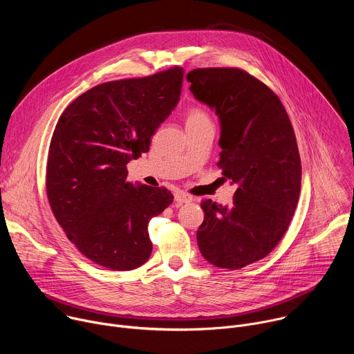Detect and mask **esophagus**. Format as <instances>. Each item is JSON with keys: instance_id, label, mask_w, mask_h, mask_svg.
<instances>
[{"instance_id": "esophagus-1", "label": "esophagus", "mask_w": 354, "mask_h": 354, "mask_svg": "<svg viewBox=\"0 0 354 354\" xmlns=\"http://www.w3.org/2000/svg\"><path fill=\"white\" fill-rule=\"evenodd\" d=\"M192 200H193V197L190 194L185 193V192H176L175 193V201H176L178 206H180L183 203H190Z\"/></svg>"}]
</instances>
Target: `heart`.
Segmentation results:
<instances>
[{
	"label": "heart",
	"instance_id": "obj_1",
	"mask_svg": "<svg viewBox=\"0 0 354 354\" xmlns=\"http://www.w3.org/2000/svg\"><path fill=\"white\" fill-rule=\"evenodd\" d=\"M201 120H209V116H207V113L203 109H201V108H192V109L187 111V113H186V124L201 122Z\"/></svg>",
	"mask_w": 354,
	"mask_h": 354
}]
</instances>
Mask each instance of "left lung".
I'll list each match as a JSON object with an SVG mask.
<instances>
[{
  "label": "left lung",
  "instance_id": "obj_1",
  "mask_svg": "<svg viewBox=\"0 0 354 354\" xmlns=\"http://www.w3.org/2000/svg\"><path fill=\"white\" fill-rule=\"evenodd\" d=\"M186 80L220 118L217 165L238 185L230 207L201 200L198 249L212 265L236 270L266 258L292 220L301 190L294 129L279 96L245 70L196 68Z\"/></svg>",
  "mask_w": 354,
  "mask_h": 354
}]
</instances>
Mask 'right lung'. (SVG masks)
Here are the masks:
<instances>
[{
	"label": "right lung",
	"mask_w": 354,
	"mask_h": 354,
	"mask_svg": "<svg viewBox=\"0 0 354 354\" xmlns=\"http://www.w3.org/2000/svg\"><path fill=\"white\" fill-rule=\"evenodd\" d=\"M185 70L99 84L66 108L50 141L46 193L67 238L93 263L133 270L153 250L149 220L174 200L127 180V164L176 106Z\"/></svg>",
	"instance_id": "right-lung-1"
}]
</instances>
